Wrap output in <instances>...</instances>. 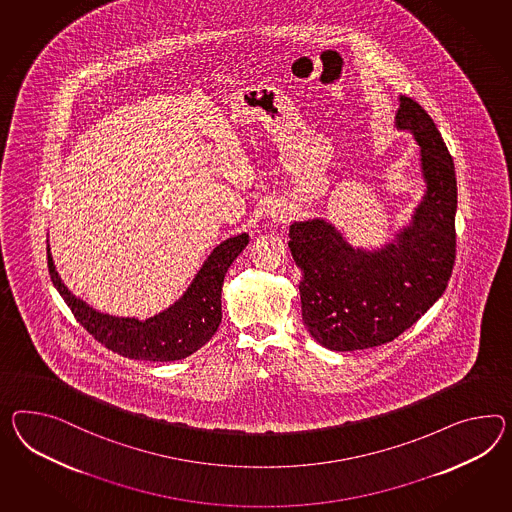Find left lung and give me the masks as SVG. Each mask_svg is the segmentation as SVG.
<instances>
[{
    "mask_svg": "<svg viewBox=\"0 0 512 512\" xmlns=\"http://www.w3.org/2000/svg\"><path fill=\"white\" fill-rule=\"evenodd\" d=\"M395 126L420 145L425 195L392 243L353 249L323 219L289 226V250L302 271V321L330 351L394 341L442 297L455 265L453 158L433 118L412 98H399Z\"/></svg>",
    "mask_w": 512,
    "mask_h": 512,
    "instance_id": "1",
    "label": "left lung"
}]
</instances>
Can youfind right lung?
Masks as SVG:
<instances>
[{"label":"right lung","instance_id":"add662e5","mask_svg":"<svg viewBox=\"0 0 512 512\" xmlns=\"http://www.w3.org/2000/svg\"><path fill=\"white\" fill-rule=\"evenodd\" d=\"M249 245V234H239L215 247L200 267L182 299L158 315L139 321L135 317H115L94 310L72 295L57 275L48 247V269L53 286L83 328L113 353L133 360L172 362L195 353L211 340L221 323V291L228 267Z\"/></svg>","mask_w":512,"mask_h":512}]
</instances>
